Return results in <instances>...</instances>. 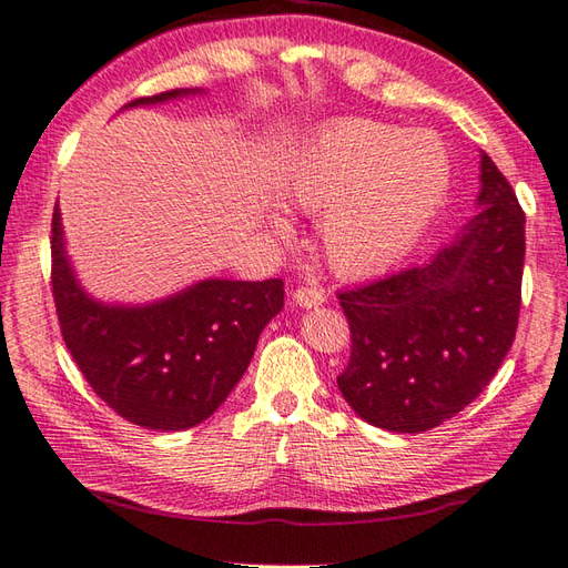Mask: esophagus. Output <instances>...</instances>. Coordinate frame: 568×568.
Segmentation results:
<instances>
[{"mask_svg":"<svg viewBox=\"0 0 568 568\" xmlns=\"http://www.w3.org/2000/svg\"><path fill=\"white\" fill-rule=\"evenodd\" d=\"M293 303L310 310V307L327 303V295H324V291H317V287H297V291L293 293Z\"/></svg>","mask_w":568,"mask_h":568,"instance_id":"34e87169","label":"esophagus"}]
</instances>
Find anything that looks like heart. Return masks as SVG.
Listing matches in <instances>:
<instances>
[{"instance_id": "obj_1", "label": "heart", "mask_w": 568, "mask_h": 568, "mask_svg": "<svg viewBox=\"0 0 568 568\" xmlns=\"http://www.w3.org/2000/svg\"><path fill=\"white\" fill-rule=\"evenodd\" d=\"M449 151L432 131L371 119L324 126L281 178V197L320 216V244L342 275L390 268L417 246L449 195ZM273 224L285 229L283 214Z\"/></svg>"}]
</instances>
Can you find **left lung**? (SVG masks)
<instances>
[{
  "label": "left lung",
  "mask_w": 568,
  "mask_h": 568,
  "mask_svg": "<svg viewBox=\"0 0 568 568\" xmlns=\"http://www.w3.org/2000/svg\"><path fill=\"white\" fill-rule=\"evenodd\" d=\"M476 204L478 214L429 263L336 295L352 329V356L336 383L373 427H439L476 400L510 352L525 212L486 153Z\"/></svg>",
  "instance_id": "obj_1"
}]
</instances>
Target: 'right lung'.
I'll list each match as a JSON object with an SVG mask.
<instances>
[{
	"mask_svg": "<svg viewBox=\"0 0 568 568\" xmlns=\"http://www.w3.org/2000/svg\"><path fill=\"white\" fill-rule=\"evenodd\" d=\"M200 90H168L124 104H159ZM51 285L60 334L90 388L116 415L180 432L214 415L244 376L258 336L283 310V281H200L159 303L104 305L82 291L55 204Z\"/></svg>",
	"mask_w": 568,
	"mask_h": 568,
	"instance_id": "right-lung-1",
	"label": "right lung"
}]
</instances>
